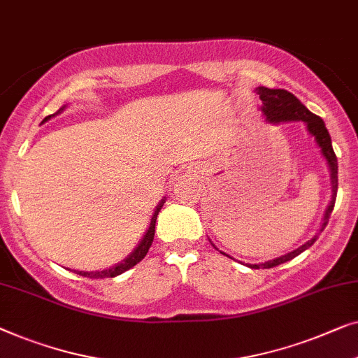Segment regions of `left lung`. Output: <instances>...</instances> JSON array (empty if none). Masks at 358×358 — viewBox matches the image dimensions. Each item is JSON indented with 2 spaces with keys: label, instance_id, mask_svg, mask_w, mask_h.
<instances>
[{
  "label": "left lung",
  "instance_id": "8db88e82",
  "mask_svg": "<svg viewBox=\"0 0 358 358\" xmlns=\"http://www.w3.org/2000/svg\"><path fill=\"white\" fill-rule=\"evenodd\" d=\"M256 94H258L259 99L263 100V107H261V112L264 113V117H266V120H268V122H271V123L303 122L306 124V129H308V133L313 136L316 144L320 145L321 154H323L326 162H328V167H329V172H331V203H329L328 209H326V213H324L323 224H321V229H320V234H321V231L324 230V227L329 222L331 213H332V209H334L336 196H337V157L334 154V149H332L329 131L326 129L323 120H321L318 115L311 113L310 110L306 108L305 105L301 103L294 94L289 92V90L268 89V87H263V85H261V87H256ZM320 234H316L313 238L306 241L305 245H301L300 248L290 251V253H287L284 256H279V258H275V259H271V261H268V263L248 264V266H250V268H253V269H259V268L269 269V268H274V266H279L282 263H287V261L294 259L295 256L303 253L305 250H308L310 246L315 243L316 238H318Z\"/></svg>",
  "mask_w": 358,
  "mask_h": 358
}]
</instances>
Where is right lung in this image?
<instances>
[{
  "mask_svg": "<svg viewBox=\"0 0 358 358\" xmlns=\"http://www.w3.org/2000/svg\"><path fill=\"white\" fill-rule=\"evenodd\" d=\"M63 110H64V107H63V108H59L57 113H53V115H48V117L45 118L42 123H45V122H47V120H50V118H52V117H55V115L62 113ZM164 203H165V198H164L162 201H160L157 208H155V210H154V215H152V219H150V225H149L148 231H145V235L143 236V240L139 241V245L136 246L134 251H133V253H131V255L128 256V258H124V259L122 261V263L115 264V266H112V268H108V269H103V271H90V273H85V271H76V273H78L79 275H84V278H89V279H105V278H115V275H120V274H123L124 271L131 269V268H133V266L138 264L139 261H143V259H144V256L148 255V251H149V248H150V245H152L154 234H155V220H157V215H159V213H160V209H162Z\"/></svg>",
  "mask_w": 358,
  "mask_h": 358,
  "instance_id": "add662e5",
  "label": "right lung"
}]
</instances>
